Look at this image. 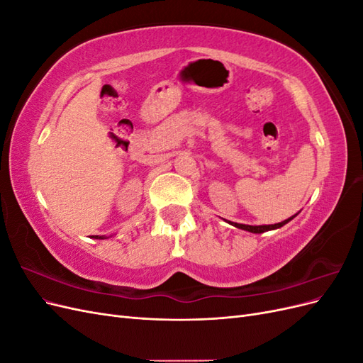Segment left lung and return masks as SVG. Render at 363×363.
I'll return each mask as SVG.
<instances>
[{
  "label": "left lung",
  "mask_w": 363,
  "mask_h": 363,
  "mask_svg": "<svg viewBox=\"0 0 363 363\" xmlns=\"http://www.w3.org/2000/svg\"><path fill=\"white\" fill-rule=\"evenodd\" d=\"M295 216L296 215H294V216H291L288 219H284V221H281L279 224H271V225H247V224H238V223H232V221H227V223L238 227V228H240V230H247V232H251V233H263V232H268V230H276V228L283 227L284 224H288L291 219H294Z\"/></svg>",
  "instance_id": "left-lung-1"
}]
</instances>
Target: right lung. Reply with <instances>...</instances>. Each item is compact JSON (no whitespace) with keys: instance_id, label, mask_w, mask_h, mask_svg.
<instances>
[{"instance_id":"right-lung-1","label":"right lung","mask_w":363,"mask_h":363,"mask_svg":"<svg viewBox=\"0 0 363 363\" xmlns=\"http://www.w3.org/2000/svg\"><path fill=\"white\" fill-rule=\"evenodd\" d=\"M95 239H104V236H95Z\"/></svg>"}]
</instances>
